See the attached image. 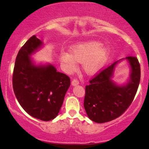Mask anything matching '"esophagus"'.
I'll return each mask as SVG.
<instances>
[{
  "label": "esophagus",
  "instance_id": "obj_1",
  "mask_svg": "<svg viewBox=\"0 0 149 149\" xmlns=\"http://www.w3.org/2000/svg\"><path fill=\"white\" fill-rule=\"evenodd\" d=\"M79 83V81L78 79H74L72 81V85H78Z\"/></svg>",
  "mask_w": 149,
  "mask_h": 149
}]
</instances>
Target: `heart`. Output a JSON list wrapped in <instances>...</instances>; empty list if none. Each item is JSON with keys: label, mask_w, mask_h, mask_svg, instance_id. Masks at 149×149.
<instances>
[{"label": "heart", "mask_w": 149, "mask_h": 149, "mask_svg": "<svg viewBox=\"0 0 149 149\" xmlns=\"http://www.w3.org/2000/svg\"><path fill=\"white\" fill-rule=\"evenodd\" d=\"M101 42H85L72 47L70 53L62 52L60 58L68 70L76 68L77 62L83 63V68L88 74H93L102 68L107 60L109 49L101 47Z\"/></svg>", "instance_id": "b5f03b06"}]
</instances>
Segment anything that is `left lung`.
<instances>
[{
	"label": "left lung",
	"instance_id": "obj_1",
	"mask_svg": "<svg viewBox=\"0 0 149 149\" xmlns=\"http://www.w3.org/2000/svg\"><path fill=\"white\" fill-rule=\"evenodd\" d=\"M132 68L130 81L122 87L111 81L117 62L99 70L85 86L84 108L91 121L103 123L117 119L133 102L140 81V65L138 58H126Z\"/></svg>",
	"mask_w": 149,
	"mask_h": 149
}]
</instances>
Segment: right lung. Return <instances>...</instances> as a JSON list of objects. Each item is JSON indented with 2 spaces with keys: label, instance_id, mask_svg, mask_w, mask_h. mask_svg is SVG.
Masks as SVG:
<instances>
[{
  "label": "right lung",
  "instance_id": "1",
  "mask_svg": "<svg viewBox=\"0 0 149 149\" xmlns=\"http://www.w3.org/2000/svg\"><path fill=\"white\" fill-rule=\"evenodd\" d=\"M42 43L33 35L22 47L15 59L12 82L16 98L24 111L48 121L58 115L70 80L52 65L33 64L30 56Z\"/></svg>",
  "mask_w": 149,
  "mask_h": 149
}]
</instances>
